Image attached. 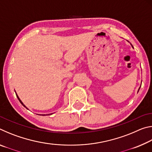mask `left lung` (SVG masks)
I'll list each match as a JSON object with an SVG mask.
<instances>
[{"instance_id":"8db88e82","label":"left lung","mask_w":152,"mask_h":152,"mask_svg":"<svg viewBox=\"0 0 152 152\" xmlns=\"http://www.w3.org/2000/svg\"><path fill=\"white\" fill-rule=\"evenodd\" d=\"M131 45H132V44H131ZM132 46L133 47V45H132ZM140 87H141V86H140ZM140 88H139V90H140ZM139 90H138V91H139Z\"/></svg>"}]
</instances>
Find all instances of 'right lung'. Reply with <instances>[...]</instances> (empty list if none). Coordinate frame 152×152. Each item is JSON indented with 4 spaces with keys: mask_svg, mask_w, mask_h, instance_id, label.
<instances>
[{
    "mask_svg": "<svg viewBox=\"0 0 152 152\" xmlns=\"http://www.w3.org/2000/svg\"><path fill=\"white\" fill-rule=\"evenodd\" d=\"M16 95H17V99H19V101H20V103H21L22 104V105H23V107H25V108H27V107L26 106H25V105L23 104V102L21 101H20V99H19V96H18V95H17V94L16 93ZM51 114H52V113H51ZM51 114H49V115H51Z\"/></svg>",
    "mask_w": 152,
    "mask_h": 152,
    "instance_id": "add662e5",
    "label": "right lung"
}]
</instances>
